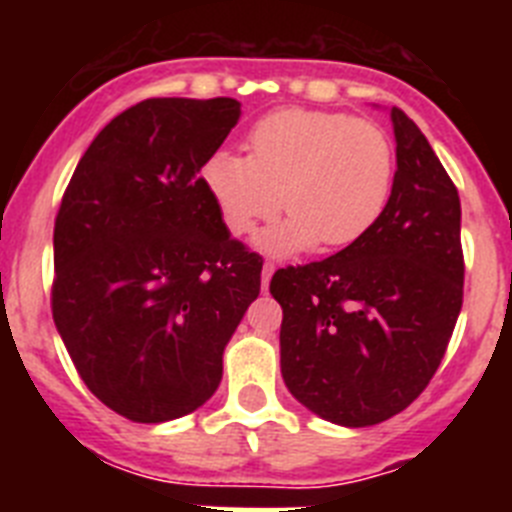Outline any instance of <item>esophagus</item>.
Masks as SVG:
<instances>
[{"instance_id":"1","label":"esophagus","mask_w":512,"mask_h":512,"mask_svg":"<svg viewBox=\"0 0 512 512\" xmlns=\"http://www.w3.org/2000/svg\"><path fill=\"white\" fill-rule=\"evenodd\" d=\"M271 274H274V264H264V269H261V289H269Z\"/></svg>"}]
</instances>
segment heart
Instances as JSON below:
<instances>
[{
	"label": "heart",
	"mask_w": 512,
	"mask_h": 512,
	"mask_svg": "<svg viewBox=\"0 0 512 512\" xmlns=\"http://www.w3.org/2000/svg\"><path fill=\"white\" fill-rule=\"evenodd\" d=\"M202 179L233 235L251 233L284 207L287 220L259 235L261 251L346 248L377 225L390 202L395 148L369 120L279 110L253 125L248 156L212 153Z\"/></svg>",
	"instance_id": "1"
}]
</instances>
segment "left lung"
Wrapping results in <instances>:
<instances>
[{
  "instance_id": "8db88e82",
  "label": "left lung",
  "mask_w": 512,
  "mask_h": 512,
  "mask_svg": "<svg viewBox=\"0 0 512 512\" xmlns=\"http://www.w3.org/2000/svg\"><path fill=\"white\" fill-rule=\"evenodd\" d=\"M390 117L397 171L377 225L269 284L287 390L346 428L382 423L428 387L464 300L459 192L418 125Z\"/></svg>"
}]
</instances>
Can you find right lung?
Returning <instances> with one entry per match:
<instances>
[{"mask_svg":"<svg viewBox=\"0 0 512 512\" xmlns=\"http://www.w3.org/2000/svg\"><path fill=\"white\" fill-rule=\"evenodd\" d=\"M238 117L230 97L143 99L104 125L63 192L53 320L89 392L133 423L205 405L259 297L264 261L230 238L200 176Z\"/></svg>","mask_w":512,"mask_h":512,"instance_id":"right-lung-1","label":"right lung"}]
</instances>
